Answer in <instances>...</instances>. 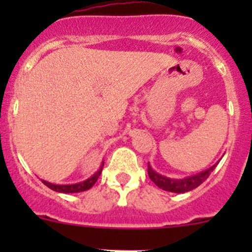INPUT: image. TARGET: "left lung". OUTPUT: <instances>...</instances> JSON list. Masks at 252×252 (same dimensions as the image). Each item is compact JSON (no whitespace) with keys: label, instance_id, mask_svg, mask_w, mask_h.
Masks as SVG:
<instances>
[{"label":"left lung","instance_id":"obj_1","mask_svg":"<svg viewBox=\"0 0 252 252\" xmlns=\"http://www.w3.org/2000/svg\"><path fill=\"white\" fill-rule=\"evenodd\" d=\"M218 162H216V163L213 164V166H211L210 168L205 169V171L202 172H199L197 174L190 175V177H185V178H179V179L169 178V177H166V175L157 173V172L152 168L151 164H150L149 162V163H147V173H149L150 179H151L157 187L161 188L162 190H166V191H171V192H177V194H183V192L194 190L195 188H197L200 184H202V183L207 179L208 175L211 174V172L217 167Z\"/></svg>","mask_w":252,"mask_h":252}]
</instances>
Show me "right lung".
Returning <instances> with one entry per match:
<instances>
[{
	"label": "right lung",
	"instance_id": "obj_1",
	"mask_svg": "<svg viewBox=\"0 0 252 252\" xmlns=\"http://www.w3.org/2000/svg\"><path fill=\"white\" fill-rule=\"evenodd\" d=\"M103 163H105V162L102 161V163H101L97 172H95L90 178H88V179L83 180V182L80 183H75V184H53V183L46 182V180H42V183H44L46 187L50 188V189H52L53 191L63 192V194H74V192L86 191V190L90 189V188L97 182L98 177H100L101 172H102Z\"/></svg>",
	"mask_w": 252,
	"mask_h": 252
}]
</instances>
